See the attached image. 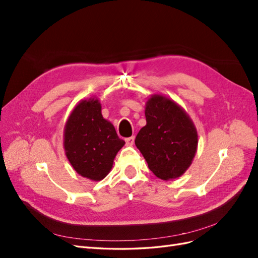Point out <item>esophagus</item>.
<instances>
[{
    "label": "esophagus",
    "mask_w": 258,
    "mask_h": 258,
    "mask_svg": "<svg viewBox=\"0 0 258 258\" xmlns=\"http://www.w3.org/2000/svg\"><path fill=\"white\" fill-rule=\"evenodd\" d=\"M124 141H126V144H127V145L132 146V145H134V143H135V137L127 138L126 140H124Z\"/></svg>",
    "instance_id": "1"
}]
</instances>
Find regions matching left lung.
Segmentation results:
<instances>
[{"label":"left lung","instance_id":"left-lung-1","mask_svg":"<svg viewBox=\"0 0 258 258\" xmlns=\"http://www.w3.org/2000/svg\"><path fill=\"white\" fill-rule=\"evenodd\" d=\"M146 126L136 138L148 168L161 179L181 176L196 154L198 135L189 116L174 101L160 95L148 99Z\"/></svg>","mask_w":258,"mask_h":258}]
</instances>
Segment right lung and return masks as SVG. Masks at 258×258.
<instances>
[{
	"mask_svg": "<svg viewBox=\"0 0 258 258\" xmlns=\"http://www.w3.org/2000/svg\"><path fill=\"white\" fill-rule=\"evenodd\" d=\"M123 144L113 124L103 118L98 100H85L75 106L64 128V150L80 175L92 181L104 178Z\"/></svg>",
	"mask_w": 258,
	"mask_h": 258,
	"instance_id": "right-lung-1",
	"label": "right lung"
}]
</instances>
